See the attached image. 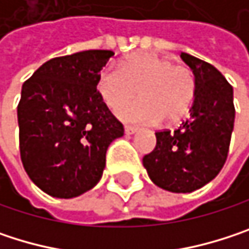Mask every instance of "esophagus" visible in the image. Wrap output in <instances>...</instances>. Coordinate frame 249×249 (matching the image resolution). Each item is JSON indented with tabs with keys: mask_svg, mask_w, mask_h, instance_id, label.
Returning a JSON list of instances; mask_svg holds the SVG:
<instances>
[{
	"mask_svg": "<svg viewBox=\"0 0 249 249\" xmlns=\"http://www.w3.org/2000/svg\"><path fill=\"white\" fill-rule=\"evenodd\" d=\"M138 129L135 128V126H125V134H128V135H132V134H135Z\"/></svg>",
	"mask_w": 249,
	"mask_h": 249,
	"instance_id": "34e87169",
	"label": "esophagus"
}]
</instances>
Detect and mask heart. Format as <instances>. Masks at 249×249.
<instances>
[{"mask_svg": "<svg viewBox=\"0 0 249 249\" xmlns=\"http://www.w3.org/2000/svg\"><path fill=\"white\" fill-rule=\"evenodd\" d=\"M98 93L102 101L115 108L132 99L139 90L141 100L123 104L115 115L132 124L176 123L183 118L196 95L193 73L184 66L154 53H135L120 63L107 68L98 76Z\"/></svg>", "mask_w": 249, "mask_h": 249, "instance_id": "obj_1", "label": "heart"}]
</instances>
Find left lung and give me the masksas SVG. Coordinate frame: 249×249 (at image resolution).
I'll return each instance as SVG.
<instances>
[{"mask_svg": "<svg viewBox=\"0 0 249 249\" xmlns=\"http://www.w3.org/2000/svg\"><path fill=\"white\" fill-rule=\"evenodd\" d=\"M180 57L196 82L190 117L173 132H156V148L144 156L142 164L156 186L173 193H190L222 170L235 108L233 89L215 66L189 53H181Z\"/></svg>", "mask_w": 249, "mask_h": 249, "instance_id": "obj_1", "label": "left lung"}]
</instances>
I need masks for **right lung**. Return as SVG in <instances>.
Wrapping results in <instances>:
<instances>
[{
  "mask_svg": "<svg viewBox=\"0 0 249 249\" xmlns=\"http://www.w3.org/2000/svg\"><path fill=\"white\" fill-rule=\"evenodd\" d=\"M111 50L52 59L24 82L17 108L20 154L44 193L72 199L98 184L109 144L124 135L96 90Z\"/></svg>",
  "mask_w": 249,
  "mask_h": 249,
  "instance_id": "add662e5",
  "label": "right lung"
}]
</instances>
